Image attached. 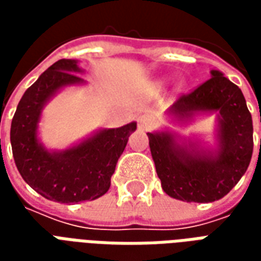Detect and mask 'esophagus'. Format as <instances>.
<instances>
[{"mask_svg": "<svg viewBox=\"0 0 261 261\" xmlns=\"http://www.w3.org/2000/svg\"><path fill=\"white\" fill-rule=\"evenodd\" d=\"M153 124V119L151 116H148V114H144L141 116L140 119H138V125H140V128L142 130H148V128H151Z\"/></svg>", "mask_w": 261, "mask_h": 261, "instance_id": "1", "label": "esophagus"}]
</instances>
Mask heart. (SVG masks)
<instances>
[{"mask_svg": "<svg viewBox=\"0 0 261 261\" xmlns=\"http://www.w3.org/2000/svg\"><path fill=\"white\" fill-rule=\"evenodd\" d=\"M164 84H165V81L161 80V81H158V82H156V86H159V88H162V86H164Z\"/></svg>", "mask_w": 261, "mask_h": 261, "instance_id": "1", "label": "heart"}]
</instances>
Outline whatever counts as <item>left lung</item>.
I'll use <instances>...</instances> for the list:
<instances>
[{
  "label": "left lung",
  "mask_w": 261,
  "mask_h": 261,
  "mask_svg": "<svg viewBox=\"0 0 261 261\" xmlns=\"http://www.w3.org/2000/svg\"><path fill=\"white\" fill-rule=\"evenodd\" d=\"M168 113L180 123L217 113V147L181 141L168 130L148 133L164 192L187 202H213L226 196L245 175L253 153L252 114L241 89L213 69L210 80L179 97Z\"/></svg>",
  "instance_id": "obj_1"
}]
</instances>
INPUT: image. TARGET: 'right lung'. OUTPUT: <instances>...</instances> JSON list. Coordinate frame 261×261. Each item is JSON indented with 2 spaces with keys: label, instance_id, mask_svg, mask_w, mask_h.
Segmentation results:
<instances>
[{
  "label": "right lung",
  "instance_id": "add662e5",
  "mask_svg": "<svg viewBox=\"0 0 261 261\" xmlns=\"http://www.w3.org/2000/svg\"><path fill=\"white\" fill-rule=\"evenodd\" d=\"M76 60H59L29 86L18 103L11 124L15 165L29 186L44 198L63 204L92 201L110 187V179L137 123L102 128L80 144L50 151L39 141L43 108L65 86L82 85Z\"/></svg>",
  "mask_w": 261,
  "mask_h": 261
}]
</instances>
